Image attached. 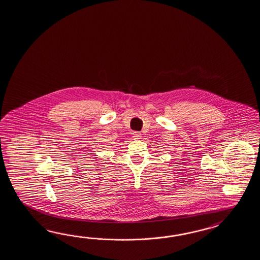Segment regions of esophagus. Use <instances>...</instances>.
Wrapping results in <instances>:
<instances>
[{
    "instance_id": "esophagus-1",
    "label": "esophagus",
    "mask_w": 260,
    "mask_h": 260,
    "mask_svg": "<svg viewBox=\"0 0 260 260\" xmlns=\"http://www.w3.org/2000/svg\"><path fill=\"white\" fill-rule=\"evenodd\" d=\"M133 139H136V140L141 139V134L139 133V132H134Z\"/></svg>"
}]
</instances>
